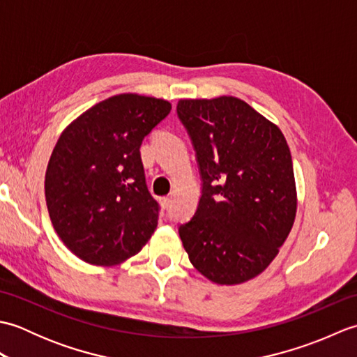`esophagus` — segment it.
<instances>
[{"label": "esophagus", "mask_w": 357, "mask_h": 357, "mask_svg": "<svg viewBox=\"0 0 357 357\" xmlns=\"http://www.w3.org/2000/svg\"><path fill=\"white\" fill-rule=\"evenodd\" d=\"M170 202H172L170 196H164V198H161V206H162V208H169V207H170Z\"/></svg>", "instance_id": "esophagus-1"}]
</instances>
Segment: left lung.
<instances>
[{"label": "left lung", "instance_id": "left-lung-1", "mask_svg": "<svg viewBox=\"0 0 357 357\" xmlns=\"http://www.w3.org/2000/svg\"><path fill=\"white\" fill-rule=\"evenodd\" d=\"M198 158L202 195L179 236L193 267L238 285L268 267L294 224L298 192L280 128L236 96L179 100Z\"/></svg>", "mask_w": 357, "mask_h": 357}]
</instances>
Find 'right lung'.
Here are the masks:
<instances>
[{"label":"right lung","mask_w":357,"mask_h":357,"mask_svg":"<svg viewBox=\"0 0 357 357\" xmlns=\"http://www.w3.org/2000/svg\"><path fill=\"white\" fill-rule=\"evenodd\" d=\"M161 98L119 93L67 126L45 170L53 229L81 261L112 267L141 252L158 225L144 176L142 139L169 115Z\"/></svg>","instance_id":"1"}]
</instances>
